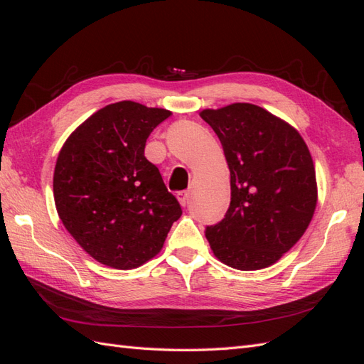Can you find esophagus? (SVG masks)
Instances as JSON below:
<instances>
[{"label":"esophagus","instance_id":"esophagus-1","mask_svg":"<svg viewBox=\"0 0 364 364\" xmlns=\"http://www.w3.org/2000/svg\"><path fill=\"white\" fill-rule=\"evenodd\" d=\"M176 197H178V200L182 206H185L186 203H188L190 200V193L188 191H179L178 194H176Z\"/></svg>","mask_w":364,"mask_h":364}]
</instances>
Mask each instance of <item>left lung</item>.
Masks as SVG:
<instances>
[{"label":"left lung","instance_id":"8db88e82","mask_svg":"<svg viewBox=\"0 0 364 364\" xmlns=\"http://www.w3.org/2000/svg\"><path fill=\"white\" fill-rule=\"evenodd\" d=\"M200 117L222 142L230 171L229 209L205 235L226 266L269 267L313 218L317 183L310 150L294 127L255 105L205 109Z\"/></svg>","mask_w":364,"mask_h":364}]
</instances>
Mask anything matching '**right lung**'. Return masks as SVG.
<instances>
[{
	"label": "right lung",
	"mask_w": 364,
	"mask_h": 364,
	"mask_svg": "<svg viewBox=\"0 0 364 364\" xmlns=\"http://www.w3.org/2000/svg\"><path fill=\"white\" fill-rule=\"evenodd\" d=\"M171 115L135 102L107 105L65 141L54 168V203L63 226L105 266L129 270L161 252L182 215L156 165L149 135Z\"/></svg>",
	"instance_id": "obj_1"
}]
</instances>
